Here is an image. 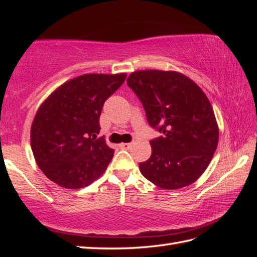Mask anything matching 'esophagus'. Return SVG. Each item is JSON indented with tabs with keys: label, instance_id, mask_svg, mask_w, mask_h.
Wrapping results in <instances>:
<instances>
[{
	"label": "esophagus",
	"instance_id": "1",
	"mask_svg": "<svg viewBox=\"0 0 257 257\" xmlns=\"http://www.w3.org/2000/svg\"><path fill=\"white\" fill-rule=\"evenodd\" d=\"M120 148H121V149H123V150H128L129 148H130V147H132V145H130V144H120Z\"/></svg>",
	"mask_w": 257,
	"mask_h": 257
}]
</instances>
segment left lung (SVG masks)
I'll list each match as a JSON object with an SVG mask.
<instances>
[{
    "mask_svg": "<svg viewBox=\"0 0 257 257\" xmlns=\"http://www.w3.org/2000/svg\"><path fill=\"white\" fill-rule=\"evenodd\" d=\"M127 85L139 98L147 120L162 136L150 140L151 156L139 163L143 176L161 189H180L198 180L219 141L211 103L194 81L177 72L138 70Z\"/></svg>",
    "mask_w": 257,
    "mask_h": 257,
    "instance_id": "obj_1",
    "label": "left lung"
}]
</instances>
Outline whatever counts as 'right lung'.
Segmentation results:
<instances>
[{
  "instance_id": "1",
  "label": "right lung",
  "mask_w": 257,
  "mask_h": 257,
  "mask_svg": "<svg viewBox=\"0 0 257 257\" xmlns=\"http://www.w3.org/2000/svg\"><path fill=\"white\" fill-rule=\"evenodd\" d=\"M125 74H86L57 88L36 112L31 147L37 166L66 189L85 188L99 178L113 156L99 134L103 103Z\"/></svg>"
}]
</instances>
